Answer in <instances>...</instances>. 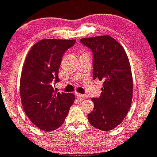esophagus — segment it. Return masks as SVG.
<instances>
[{"label": "esophagus", "mask_w": 157, "mask_h": 157, "mask_svg": "<svg viewBox=\"0 0 157 157\" xmlns=\"http://www.w3.org/2000/svg\"><path fill=\"white\" fill-rule=\"evenodd\" d=\"M75 95H76V96L78 97V98H80V99H84V98H86V97H87L86 94H82L77 93V92L75 93Z\"/></svg>", "instance_id": "obj_1"}]
</instances>
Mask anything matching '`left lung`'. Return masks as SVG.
Wrapping results in <instances>:
<instances>
[{"instance_id":"1","label":"left lung","mask_w":157,"mask_h":157,"mask_svg":"<svg viewBox=\"0 0 157 157\" xmlns=\"http://www.w3.org/2000/svg\"><path fill=\"white\" fill-rule=\"evenodd\" d=\"M80 42L94 54L93 79L103 81L101 95L91 98L94 107L88 120L99 130H112L123 121L131 105L133 79L128 57L109 35L86 37Z\"/></svg>"}]
</instances>
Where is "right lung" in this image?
Wrapping results in <instances>:
<instances>
[{"label": "right lung", "mask_w": 157, "mask_h": 157, "mask_svg": "<svg viewBox=\"0 0 157 157\" xmlns=\"http://www.w3.org/2000/svg\"><path fill=\"white\" fill-rule=\"evenodd\" d=\"M76 40H41L28 52L20 81L23 110L32 123L44 131L63 125L75 94L59 93L52 85L59 82L58 71L64 52Z\"/></svg>", "instance_id": "1"}]
</instances>
